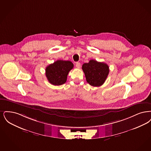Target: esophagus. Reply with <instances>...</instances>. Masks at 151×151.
<instances>
[{
	"label": "esophagus",
	"instance_id": "34e87169",
	"mask_svg": "<svg viewBox=\"0 0 151 151\" xmlns=\"http://www.w3.org/2000/svg\"><path fill=\"white\" fill-rule=\"evenodd\" d=\"M76 66L77 68H80V67H81V63L77 62V63H76Z\"/></svg>",
	"mask_w": 151,
	"mask_h": 151
}]
</instances>
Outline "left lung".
Returning a JSON list of instances; mask_svg holds the SVG:
<instances>
[{
	"instance_id": "left-lung-1",
	"label": "left lung",
	"mask_w": 151,
	"mask_h": 151,
	"mask_svg": "<svg viewBox=\"0 0 151 151\" xmlns=\"http://www.w3.org/2000/svg\"><path fill=\"white\" fill-rule=\"evenodd\" d=\"M82 68L87 83L93 87L102 85L109 72V66L106 64L94 60L83 64Z\"/></svg>"
}]
</instances>
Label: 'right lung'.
I'll use <instances>...</instances> for the list:
<instances>
[{
	"label": "right lung",
	"instance_id": "obj_1",
	"mask_svg": "<svg viewBox=\"0 0 151 151\" xmlns=\"http://www.w3.org/2000/svg\"><path fill=\"white\" fill-rule=\"evenodd\" d=\"M73 66L70 61L57 60L46 67V77L53 85H61L65 83L68 74Z\"/></svg>",
	"mask_w": 151,
	"mask_h": 151
}]
</instances>
